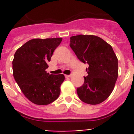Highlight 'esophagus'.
Here are the masks:
<instances>
[{"mask_svg":"<svg viewBox=\"0 0 134 134\" xmlns=\"http://www.w3.org/2000/svg\"><path fill=\"white\" fill-rule=\"evenodd\" d=\"M65 78H70V77H71V75H65Z\"/></svg>","mask_w":134,"mask_h":134,"instance_id":"34e87169","label":"esophagus"}]
</instances>
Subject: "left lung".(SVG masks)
<instances>
[{
    "instance_id": "obj_1",
    "label": "left lung",
    "mask_w": 134,
    "mask_h": 134,
    "mask_svg": "<svg viewBox=\"0 0 134 134\" xmlns=\"http://www.w3.org/2000/svg\"><path fill=\"white\" fill-rule=\"evenodd\" d=\"M70 47L77 58L89 65L84 83L76 90L82 102L96 105L107 99L118 77V59L111 46L93 35H78L70 38Z\"/></svg>"
}]
</instances>
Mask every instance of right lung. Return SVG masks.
Here are the masks:
<instances>
[{
  "mask_svg": "<svg viewBox=\"0 0 134 134\" xmlns=\"http://www.w3.org/2000/svg\"><path fill=\"white\" fill-rule=\"evenodd\" d=\"M62 38L33 39L17 50L13 75L25 96L35 104L47 105L58 98L64 75H50L46 69Z\"/></svg>",
  "mask_w": 134,
  "mask_h": 134,
  "instance_id": "add662e5",
  "label": "right lung"
}]
</instances>
